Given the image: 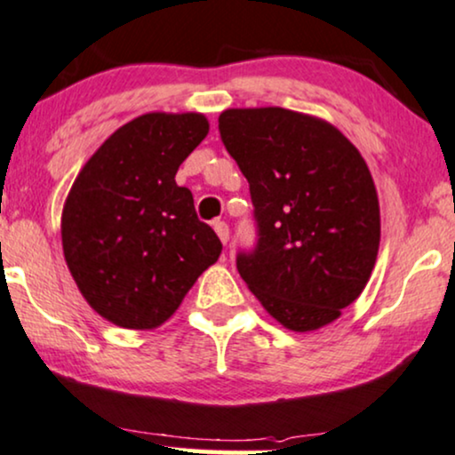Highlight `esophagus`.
Listing matches in <instances>:
<instances>
[{
	"label": "esophagus",
	"mask_w": 455,
	"mask_h": 455,
	"mask_svg": "<svg viewBox=\"0 0 455 455\" xmlns=\"http://www.w3.org/2000/svg\"><path fill=\"white\" fill-rule=\"evenodd\" d=\"M212 227H214V231H216L218 237H220L222 243H227V241H228V224L222 222V220H214Z\"/></svg>",
	"instance_id": "esophagus-1"
}]
</instances>
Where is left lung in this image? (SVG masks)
I'll list each match as a JSON object with an SVG mask.
<instances>
[{"mask_svg":"<svg viewBox=\"0 0 455 455\" xmlns=\"http://www.w3.org/2000/svg\"><path fill=\"white\" fill-rule=\"evenodd\" d=\"M218 130L254 205L241 279L287 330L331 323L363 291L380 245L363 157L333 125L281 107L228 108Z\"/></svg>","mask_w":455,"mask_h":455,"instance_id":"1","label":"left lung"}]
</instances>
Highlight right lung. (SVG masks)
Instances as JSON below:
<instances>
[{
    "label": "right lung",
    "instance_id": "obj_1",
    "mask_svg": "<svg viewBox=\"0 0 455 455\" xmlns=\"http://www.w3.org/2000/svg\"><path fill=\"white\" fill-rule=\"evenodd\" d=\"M210 124L199 113H147L108 136L73 182L62 250L90 307L128 330H153L222 243L174 176Z\"/></svg>",
    "mask_w": 455,
    "mask_h": 455
}]
</instances>
